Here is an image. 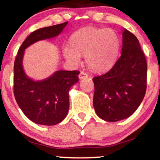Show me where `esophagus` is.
<instances>
[{
  "mask_svg": "<svg viewBox=\"0 0 160 160\" xmlns=\"http://www.w3.org/2000/svg\"><path fill=\"white\" fill-rule=\"evenodd\" d=\"M88 77V74L86 73V72H81L80 73V74H79V78H80V80H83V79L87 78Z\"/></svg>",
  "mask_w": 160,
  "mask_h": 160,
  "instance_id": "1",
  "label": "esophagus"
}]
</instances>
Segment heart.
Returning a JSON list of instances; mask_svg holds the SVG:
<instances>
[{
	"mask_svg": "<svg viewBox=\"0 0 160 160\" xmlns=\"http://www.w3.org/2000/svg\"><path fill=\"white\" fill-rule=\"evenodd\" d=\"M71 45L64 46L63 55L71 63L78 64L80 55L92 70L103 72L114 65L120 48V39L114 30L86 27L71 38Z\"/></svg>",
	"mask_w": 160,
	"mask_h": 160,
	"instance_id": "heart-1",
	"label": "heart"
}]
</instances>
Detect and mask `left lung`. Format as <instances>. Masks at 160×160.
I'll use <instances>...</instances> for the list:
<instances>
[{"mask_svg":"<svg viewBox=\"0 0 160 160\" xmlns=\"http://www.w3.org/2000/svg\"><path fill=\"white\" fill-rule=\"evenodd\" d=\"M92 80L93 105L99 117L117 122L134 114L147 88L146 59L134 34L124 30L119 59L108 72L94 77Z\"/></svg>","mask_w":160,"mask_h":160,"instance_id":"left-lung-1","label":"left lung"}]
</instances>
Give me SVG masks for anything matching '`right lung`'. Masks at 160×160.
I'll return each instance as SVG.
<instances>
[{"label": "right lung", "instance_id": "1", "mask_svg": "<svg viewBox=\"0 0 160 160\" xmlns=\"http://www.w3.org/2000/svg\"><path fill=\"white\" fill-rule=\"evenodd\" d=\"M65 22L32 32L18 52L14 64V95L22 112L37 124L54 125L64 120L69 108L68 92L78 82L79 71H57L51 77L34 81L26 76L22 61L25 48L38 40L56 37L67 25Z\"/></svg>", "mask_w": 160, "mask_h": 160}]
</instances>
